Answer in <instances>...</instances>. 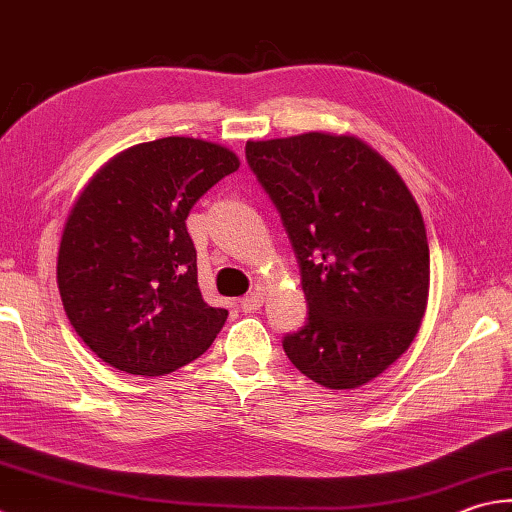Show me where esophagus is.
<instances>
[{"label":"esophagus","instance_id":"obj_1","mask_svg":"<svg viewBox=\"0 0 512 512\" xmlns=\"http://www.w3.org/2000/svg\"><path fill=\"white\" fill-rule=\"evenodd\" d=\"M260 305H263V292H260V289H254V292H249L247 296L240 298V310L245 314L260 310Z\"/></svg>","mask_w":512,"mask_h":512}]
</instances>
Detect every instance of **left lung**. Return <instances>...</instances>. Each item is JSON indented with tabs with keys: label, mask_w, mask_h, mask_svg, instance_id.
Instances as JSON below:
<instances>
[{
	"label": "left lung",
	"mask_w": 512,
	"mask_h": 512,
	"mask_svg": "<svg viewBox=\"0 0 512 512\" xmlns=\"http://www.w3.org/2000/svg\"><path fill=\"white\" fill-rule=\"evenodd\" d=\"M301 269L307 321L287 359L332 390L372 381L408 350L428 303L421 211L397 171L354 136L247 142Z\"/></svg>",
	"instance_id": "left-lung-1"
}]
</instances>
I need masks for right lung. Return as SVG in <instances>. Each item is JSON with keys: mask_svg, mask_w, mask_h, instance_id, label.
<instances>
[{"mask_svg": "<svg viewBox=\"0 0 512 512\" xmlns=\"http://www.w3.org/2000/svg\"><path fill=\"white\" fill-rule=\"evenodd\" d=\"M238 165L220 144L160 138L106 162L77 198L57 285L75 332L104 363L160 376L214 343L227 310L200 294L185 220Z\"/></svg>", "mask_w": 512, "mask_h": 512, "instance_id": "obj_1", "label": "right lung"}]
</instances>
